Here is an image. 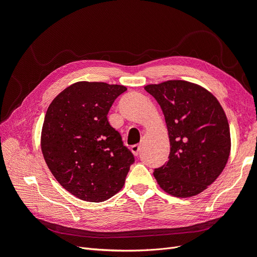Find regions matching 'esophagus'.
I'll use <instances>...</instances> for the list:
<instances>
[{"mask_svg": "<svg viewBox=\"0 0 257 257\" xmlns=\"http://www.w3.org/2000/svg\"><path fill=\"white\" fill-rule=\"evenodd\" d=\"M131 150H132V152H133V154L135 155V157H137V155L141 153V151H142V147L139 146V145H134V146H132Z\"/></svg>", "mask_w": 257, "mask_h": 257, "instance_id": "obj_1", "label": "esophagus"}]
</instances>
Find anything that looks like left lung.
<instances>
[{"label":"left lung","mask_w":257,"mask_h":257,"mask_svg":"<svg viewBox=\"0 0 257 257\" xmlns=\"http://www.w3.org/2000/svg\"><path fill=\"white\" fill-rule=\"evenodd\" d=\"M145 90L162 108L170 144L166 165L153 175L170 195L195 196L226 166L231 146L226 114L212 93L197 83L168 80Z\"/></svg>","instance_id":"8db88e82"}]
</instances>
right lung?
Instances as JSON below:
<instances>
[{
    "label": "right lung",
    "instance_id": "right-lung-1",
    "mask_svg": "<svg viewBox=\"0 0 257 257\" xmlns=\"http://www.w3.org/2000/svg\"><path fill=\"white\" fill-rule=\"evenodd\" d=\"M127 89L120 84L78 81L50 103L41 147L53 177L74 196L100 203L124 185L134 155L108 122L114 99Z\"/></svg>",
    "mask_w": 257,
    "mask_h": 257
}]
</instances>
